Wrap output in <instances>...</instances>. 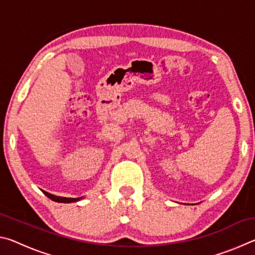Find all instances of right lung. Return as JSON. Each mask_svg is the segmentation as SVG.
<instances>
[{"instance_id":"1","label":"right lung","mask_w":255,"mask_h":255,"mask_svg":"<svg viewBox=\"0 0 255 255\" xmlns=\"http://www.w3.org/2000/svg\"><path fill=\"white\" fill-rule=\"evenodd\" d=\"M42 192H44V195L48 197L49 199H51L53 201H56V202H65V204H68V202H76L80 199H82V197L81 198H66V197L54 196V195H51V193H48L46 191H42Z\"/></svg>"}]
</instances>
